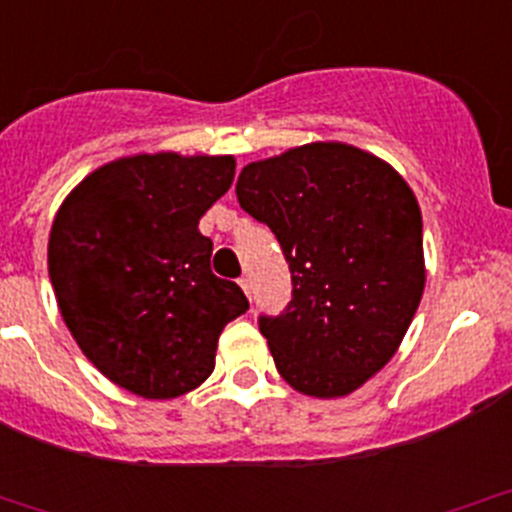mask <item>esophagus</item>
Wrapping results in <instances>:
<instances>
[{"label": "esophagus", "instance_id": "1", "mask_svg": "<svg viewBox=\"0 0 512 512\" xmlns=\"http://www.w3.org/2000/svg\"><path fill=\"white\" fill-rule=\"evenodd\" d=\"M240 287H242V292H245L247 294V297H250L252 299V280H250V277H240Z\"/></svg>", "mask_w": 512, "mask_h": 512}]
</instances>
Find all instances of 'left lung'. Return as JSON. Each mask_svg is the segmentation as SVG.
<instances>
[{"mask_svg":"<svg viewBox=\"0 0 512 512\" xmlns=\"http://www.w3.org/2000/svg\"><path fill=\"white\" fill-rule=\"evenodd\" d=\"M245 213L275 232L292 299L260 317L277 371L319 399L347 396L399 349L426 282L416 195L381 158L307 143L242 168Z\"/></svg>","mask_w":512,"mask_h":512,"instance_id":"obj_1","label":"left lung"}]
</instances>
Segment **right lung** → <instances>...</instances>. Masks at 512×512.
<instances>
[{
  "mask_svg": "<svg viewBox=\"0 0 512 512\" xmlns=\"http://www.w3.org/2000/svg\"><path fill=\"white\" fill-rule=\"evenodd\" d=\"M232 156L118 158L56 213L49 277L66 327L113 384L175 399L215 369L220 332L250 302L210 270L198 223L230 190Z\"/></svg>",
  "mask_w": 512,
  "mask_h": 512,
  "instance_id": "1",
  "label": "right lung"
}]
</instances>
